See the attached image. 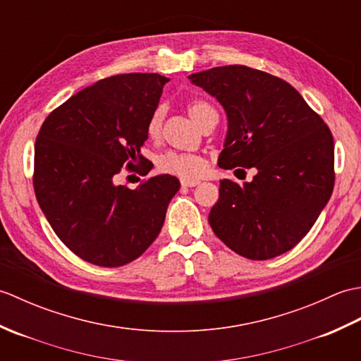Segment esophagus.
I'll list each match as a JSON object with an SVG mask.
<instances>
[{"instance_id":"esophagus-1","label":"esophagus","mask_w":361,"mask_h":361,"mask_svg":"<svg viewBox=\"0 0 361 361\" xmlns=\"http://www.w3.org/2000/svg\"><path fill=\"white\" fill-rule=\"evenodd\" d=\"M198 185H200V180H192V178H183L181 180L183 188H195Z\"/></svg>"}]
</instances>
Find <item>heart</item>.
<instances>
[{
	"label": "heart",
	"instance_id": "heart-1",
	"mask_svg": "<svg viewBox=\"0 0 361 361\" xmlns=\"http://www.w3.org/2000/svg\"><path fill=\"white\" fill-rule=\"evenodd\" d=\"M188 111L198 126L209 116V114L216 113L212 106L204 101H190L188 104ZM163 116L164 111L161 106L150 114L145 126V132L150 137H157L161 132V126H163ZM158 169L164 173L178 175L181 178H195V176L202 175L206 169V161L192 153H178V152H167L164 155L158 158Z\"/></svg>",
	"mask_w": 361,
	"mask_h": 361
}]
</instances>
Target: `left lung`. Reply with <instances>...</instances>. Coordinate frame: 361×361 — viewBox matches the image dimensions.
Returning <instances> with one entry per match:
<instances>
[{
  "mask_svg": "<svg viewBox=\"0 0 361 361\" xmlns=\"http://www.w3.org/2000/svg\"><path fill=\"white\" fill-rule=\"evenodd\" d=\"M224 106L228 132L219 166L255 167L239 186L221 180L209 212L214 234L251 260L287 252L304 239L332 195L334 137L298 91L243 65L189 75Z\"/></svg>",
  "mask_w": 361,
  "mask_h": 361,
  "instance_id": "left-lung-1",
  "label": "left lung"
}]
</instances>
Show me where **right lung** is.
Segmentation results:
<instances>
[{
	"label": "right lung",
	"instance_id": "obj_1",
	"mask_svg": "<svg viewBox=\"0 0 361 361\" xmlns=\"http://www.w3.org/2000/svg\"><path fill=\"white\" fill-rule=\"evenodd\" d=\"M169 82L158 73L111 75L71 96L44 119L34 152L37 202L54 233L80 259L121 267L147 250L163 228L180 181L157 175L140 188L116 185L135 168L145 126Z\"/></svg>",
	"mask_w": 361,
	"mask_h": 361
}]
</instances>
